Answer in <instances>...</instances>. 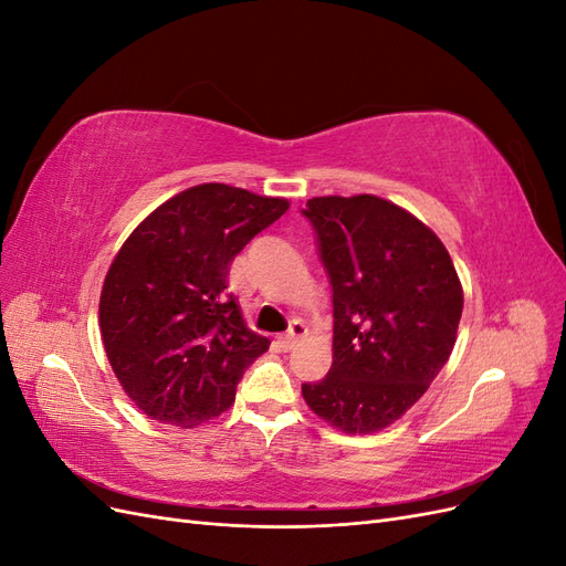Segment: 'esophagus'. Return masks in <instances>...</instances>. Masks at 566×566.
I'll return each instance as SVG.
<instances>
[{"mask_svg": "<svg viewBox=\"0 0 566 566\" xmlns=\"http://www.w3.org/2000/svg\"><path fill=\"white\" fill-rule=\"evenodd\" d=\"M304 335H306V328H304V323H302V321H293V323H290V331H287V333H285V337H283V345H285V349H293Z\"/></svg>", "mask_w": 566, "mask_h": 566, "instance_id": "1", "label": "esophagus"}]
</instances>
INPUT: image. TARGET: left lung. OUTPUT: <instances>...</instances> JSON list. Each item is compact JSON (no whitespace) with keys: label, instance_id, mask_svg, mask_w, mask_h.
Here are the masks:
<instances>
[{"label":"left lung","instance_id":"8db88e82","mask_svg":"<svg viewBox=\"0 0 566 566\" xmlns=\"http://www.w3.org/2000/svg\"><path fill=\"white\" fill-rule=\"evenodd\" d=\"M333 287V366L302 397L347 434L385 430L449 361L462 287L449 250L420 219L378 196L306 202Z\"/></svg>","mask_w":566,"mask_h":566}]
</instances>
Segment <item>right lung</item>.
<instances>
[{"label": "right lung", "instance_id": "right-lung-1", "mask_svg": "<svg viewBox=\"0 0 566 566\" xmlns=\"http://www.w3.org/2000/svg\"><path fill=\"white\" fill-rule=\"evenodd\" d=\"M287 208L285 198L200 184L153 210L119 248L101 290V337L119 385L153 420L196 427L224 413L269 349L227 279L233 256Z\"/></svg>", "mask_w": 566, "mask_h": 566}]
</instances>
